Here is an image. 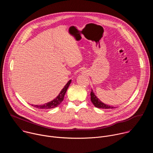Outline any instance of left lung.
I'll use <instances>...</instances> for the list:
<instances>
[{"label":"left lung","instance_id":"left-lung-1","mask_svg":"<svg viewBox=\"0 0 153 153\" xmlns=\"http://www.w3.org/2000/svg\"><path fill=\"white\" fill-rule=\"evenodd\" d=\"M91 100L92 102V103L94 104V105L99 108H102V109H112V108H115L113 106H110L106 105L103 103H102L94 94V93H93V90H91Z\"/></svg>","mask_w":153,"mask_h":153}]
</instances>
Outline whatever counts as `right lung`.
Masks as SVG:
<instances>
[{
    "label": "right lung",
    "instance_id": "add662e5",
    "mask_svg": "<svg viewBox=\"0 0 153 153\" xmlns=\"http://www.w3.org/2000/svg\"><path fill=\"white\" fill-rule=\"evenodd\" d=\"M71 82V80H69L67 82V83L65 85V86H64V88L62 90V91H60L59 94L57 96V97H56V99H54L52 101H51L50 102H48L47 103L43 104V105H31L33 106H34V107L37 108L42 109V110H47V109H51V108H54L55 107H57L63 101V100L64 99L65 94V93H66L67 90L68 88L69 87Z\"/></svg>",
    "mask_w": 153,
    "mask_h": 153
}]
</instances>
